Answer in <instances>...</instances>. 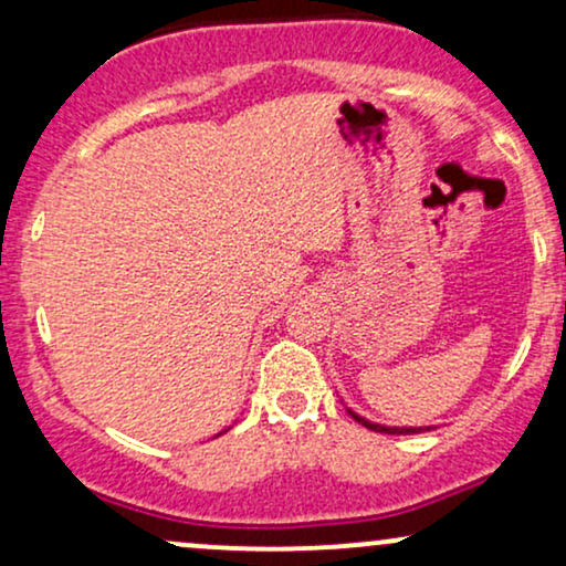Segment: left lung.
Here are the masks:
<instances>
[{"mask_svg": "<svg viewBox=\"0 0 566 566\" xmlns=\"http://www.w3.org/2000/svg\"><path fill=\"white\" fill-rule=\"evenodd\" d=\"M350 418L356 420V423H361L365 428H369V431H378V433H423V431H431L433 426H382V423H373V420L361 418L359 412H354V409L346 407Z\"/></svg>", "mask_w": 566, "mask_h": 566, "instance_id": "8db88e82", "label": "left lung"}]
</instances>
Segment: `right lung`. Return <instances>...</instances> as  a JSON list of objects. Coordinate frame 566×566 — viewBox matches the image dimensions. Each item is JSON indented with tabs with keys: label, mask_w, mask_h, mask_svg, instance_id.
<instances>
[{
	"label": "right lung",
	"mask_w": 566,
	"mask_h": 566,
	"mask_svg": "<svg viewBox=\"0 0 566 566\" xmlns=\"http://www.w3.org/2000/svg\"><path fill=\"white\" fill-rule=\"evenodd\" d=\"M220 433H223V431H220ZM220 433H218V437H220Z\"/></svg>",
	"instance_id": "1"
}]
</instances>
